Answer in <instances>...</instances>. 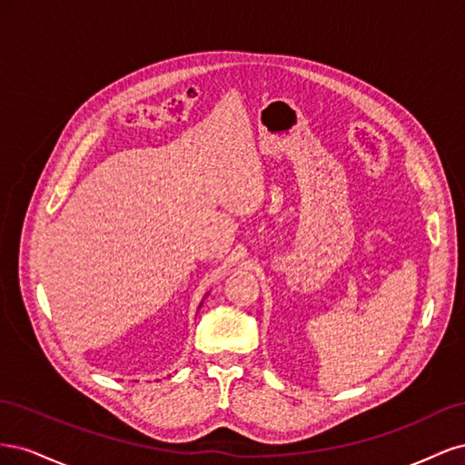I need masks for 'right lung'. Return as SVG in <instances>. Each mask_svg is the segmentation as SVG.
Listing matches in <instances>:
<instances>
[{"instance_id":"add662e5","label":"right lung","mask_w":465,"mask_h":465,"mask_svg":"<svg viewBox=\"0 0 465 465\" xmlns=\"http://www.w3.org/2000/svg\"><path fill=\"white\" fill-rule=\"evenodd\" d=\"M202 304H203V302H200V306H198V308H202Z\"/></svg>"}]
</instances>
